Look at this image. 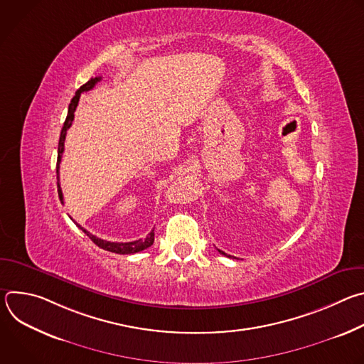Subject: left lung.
Returning <instances> with one entry per match:
<instances>
[{"label": "left lung", "instance_id": "1", "mask_svg": "<svg viewBox=\"0 0 364 364\" xmlns=\"http://www.w3.org/2000/svg\"><path fill=\"white\" fill-rule=\"evenodd\" d=\"M219 252H220V253H222V255H225V256H229V257H232V256H230V255H226V253H225V252H222V250H219Z\"/></svg>", "mask_w": 364, "mask_h": 364}]
</instances>
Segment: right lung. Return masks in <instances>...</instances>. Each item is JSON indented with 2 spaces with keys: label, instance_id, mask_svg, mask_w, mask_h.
<instances>
[{
  "label": "right lung",
  "instance_id": "right-lung-1",
  "mask_svg": "<svg viewBox=\"0 0 364 364\" xmlns=\"http://www.w3.org/2000/svg\"><path fill=\"white\" fill-rule=\"evenodd\" d=\"M102 77L99 76V77H92L90 80H87L83 86H80L79 87V90L76 92V95L73 96V99H72V102H70V105H69V111H68V117H66V121H65V124H63V128H62V132H60V139H59V148H58V166H56V171H58V191H59V198H60V201L63 203V193H62V188H60V180H59V168H60V161H62V154H63V151H65V139H66V132H68V129L70 128V125H72V122H73V119H75V111H76V107H77V103H79V99H80V95L83 93V92H87V90H90L99 80H100ZM76 223V222H75ZM76 226L79 228V229H82L87 236H89V239L95 243V245H97L99 247H102V249H105V250H109V252H114V253H119V255H131V253H136V252H141V250H144V249H146V247H149L152 243H154V230H151L148 235H146V237H144V239H139V240H134V242H108V240H103V239H99V237H96L95 235H92V233H89L86 229H83L80 225H77L76 223Z\"/></svg>",
  "mask_w": 364,
  "mask_h": 364
}]
</instances>
